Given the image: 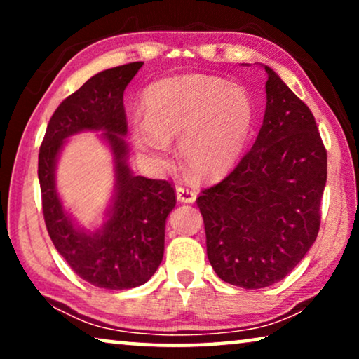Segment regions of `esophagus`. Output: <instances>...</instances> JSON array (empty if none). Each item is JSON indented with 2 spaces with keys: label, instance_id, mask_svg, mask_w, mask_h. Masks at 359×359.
Returning a JSON list of instances; mask_svg holds the SVG:
<instances>
[{
  "label": "esophagus",
  "instance_id": "obj_1",
  "mask_svg": "<svg viewBox=\"0 0 359 359\" xmlns=\"http://www.w3.org/2000/svg\"><path fill=\"white\" fill-rule=\"evenodd\" d=\"M176 198H178L180 203H194L196 191L189 188H183V186H178V188H176Z\"/></svg>",
  "mask_w": 359,
  "mask_h": 359
}]
</instances>
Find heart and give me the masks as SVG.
<instances>
[{"label": "heart", "instance_id": "heart-1", "mask_svg": "<svg viewBox=\"0 0 359 359\" xmlns=\"http://www.w3.org/2000/svg\"><path fill=\"white\" fill-rule=\"evenodd\" d=\"M255 124L248 90L215 76L165 78L147 88L144 117L130 122L135 149L147 163L163 168L170 142L178 137V156L203 180L227 175L243 155Z\"/></svg>", "mask_w": 359, "mask_h": 359}]
</instances>
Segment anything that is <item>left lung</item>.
<instances>
[{
  "label": "left lung",
  "mask_w": 359,
  "mask_h": 359,
  "mask_svg": "<svg viewBox=\"0 0 359 359\" xmlns=\"http://www.w3.org/2000/svg\"><path fill=\"white\" fill-rule=\"evenodd\" d=\"M252 150L198 198L210 266L222 281L259 289L302 262L320 227L327 151L312 112L274 70Z\"/></svg>",
  "instance_id": "left-lung-1"
}]
</instances>
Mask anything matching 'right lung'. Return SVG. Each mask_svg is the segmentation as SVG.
<instances>
[{
	"label": "right lung",
	"mask_w": 359,
	"mask_h": 359,
	"mask_svg": "<svg viewBox=\"0 0 359 359\" xmlns=\"http://www.w3.org/2000/svg\"><path fill=\"white\" fill-rule=\"evenodd\" d=\"M142 65L96 73L62 101L39 151L43 219L57 252L81 279L111 291L137 287L154 276L163 259L166 217L176 205L168 181L135 176L129 166L124 90ZM80 131H102L115 163V191L96 231L78 226L56 191V161L67 139Z\"/></svg>",
	"instance_id": "add662e5"
}]
</instances>
